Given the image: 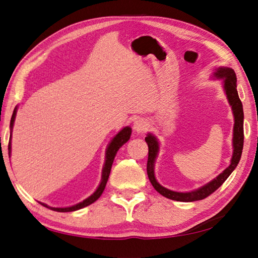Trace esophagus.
Listing matches in <instances>:
<instances>
[{
  "instance_id": "1",
  "label": "esophagus",
  "mask_w": 258,
  "mask_h": 258,
  "mask_svg": "<svg viewBox=\"0 0 258 258\" xmlns=\"http://www.w3.org/2000/svg\"><path fill=\"white\" fill-rule=\"evenodd\" d=\"M134 129L137 134H143L148 129V122L144 118H138L134 123Z\"/></svg>"
}]
</instances>
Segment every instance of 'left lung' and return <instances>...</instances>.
Returning <instances> with one entry per match:
<instances>
[{
  "mask_svg": "<svg viewBox=\"0 0 258 258\" xmlns=\"http://www.w3.org/2000/svg\"><path fill=\"white\" fill-rule=\"evenodd\" d=\"M214 76L218 77V79L224 80V89L226 92V96L229 101V104L231 105L233 116H235V126H233V154L231 158V163L229 167L223 171L213 181H211L207 185L200 187V188L188 191V192H178L170 190L166 187L161 186L157 181H156L154 175V162L157 156L159 144L157 140L151 134H148L145 138V141L148 145V158H147V166L146 171L147 175L154 188L157 190L163 197H166L171 200L175 201H183V202H191L202 200L210 196L211 194H213L218 187L222 186V184L227 179V177L231 174L233 170L236 169L238 163L241 158L242 150H243V141H244V134H243V107H242L241 100L238 96L237 91V76L235 71L230 68H218L216 72H214Z\"/></svg>",
  "mask_w": 258,
  "mask_h": 258,
  "instance_id": "1",
  "label": "left lung"
}]
</instances>
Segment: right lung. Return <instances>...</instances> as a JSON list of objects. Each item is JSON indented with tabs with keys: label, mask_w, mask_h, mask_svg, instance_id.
<instances>
[{
	"label": "right lung",
	"mask_w": 258,
	"mask_h": 258,
	"mask_svg": "<svg viewBox=\"0 0 258 258\" xmlns=\"http://www.w3.org/2000/svg\"><path fill=\"white\" fill-rule=\"evenodd\" d=\"M16 113H17V107L15 108L14 113L12 115L11 129H13L15 117H16ZM130 136H131V128L130 127H124L112 140V142L110 143V145H108L107 151H106L105 163H104V167H103V170H102V179H101V183H100L99 187L97 188V190L93 192L90 197H88L87 199H85L83 202H80V204H77V205L72 206V207H69V208H51V207H48L47 205H45V204H41V202H40V204L42 206L46 207V208L50 209V210L57 211V212H72V211L80 210V209H83L85 207H87V206L93 204V202H95L101 196V195H102V192H103V190L105 188V185H106V182H107V179H108V176H110L111 168H112L113 161H114V158H115L117 151H118L119 148L128 141V140L130 139ZM11 138H12V136H11ZM11 150H12V143H11V140H10V142H9V155L10 156H11Z\"/></svg>",
	"instance_id": "right-lung-1"
}]
</instances>
